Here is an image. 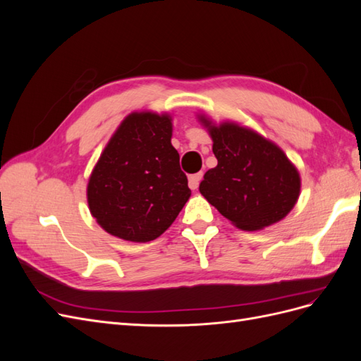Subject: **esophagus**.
I'll use <instances>...</instances> for the list:
<instances>
[{
  "instance_id": "1",
  "label": "esophagus",
  "mask_w": 361,
  "mask_h": 361,
  "mask_svg": "<svg viewBox=\"0 0 361 361\" xmlns=\"http://www.w3.org/2000/svg\"><path fill=\"white\" fill-rule=\"evenodd\" d=\"M203 178V173H195V174H191L190 179H188V185L191 190H197L199 188V183Z\"/></svg>"
}]
</instances>
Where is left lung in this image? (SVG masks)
Segmentation results:
<instances>
[{
	"instance_id": "left-lung-1",
	"label": "left lung",
	"mask_w": 361,
	"mask_h": 361,
	"mask_svg": "<svg viewBox=\"0 0 361 361\" xmlns=\"http://www.w3.org/2000/svg\"><path fill=\"white\" fill-rule=\"evenodd\" d=\"M214 145L216 167L200 182L203 197L243 231H260L283 220L300 197L297 167L277 145L233 122L214 125L199 116Z\"/></svg>"
}]
</instances>
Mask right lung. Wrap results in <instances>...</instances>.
I'll return each instance as SVG.
<instances>
[{
	"mask_svg": "<svg viewBox=\"0 0 361 361\" xmlns=\"http://www.w3.org/2000/svg\"><path fill=\"white\" fill-rule=\"evenodd\" d=\"M171 117L130 113L108 141L87 185L90 214L105 232L149 243L176 220L191 190L171 146Z\"/></svg>",
	"mask_w": 361,
	"mask_h": 361,
	"instance_id": "obj_1",
	"label": "right lung"
}]
</instances>
